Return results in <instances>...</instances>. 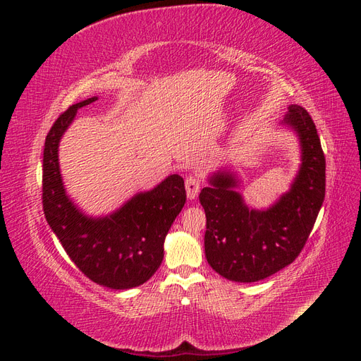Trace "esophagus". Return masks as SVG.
Listing matches in <instances>:
<instances>
[{
    "label": "esophagus",
    "instance_id": "34e87169",
    "mask_svg": "<svg viewBox=\"0 0 361 361\" xmlns=\"http://www.w3.org/2000/svg\"><path fill=\"white\" fill-rule=\"evenodd\" d=\"M185 188H187L188 199L194 200L195 197H197V194L200 191V180H199V178L188 176L187 179H185Z\"/></svg>",
    "mask_w": 361,
    "mask_h": 361
}]
</instances>
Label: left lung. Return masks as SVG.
Listing matches in <instances>:
<instances>
[{"label": "left lung", "mask_w": 361, "mask_h": 361, "mask_svg": "<svg viewBox=\"0 0 361 361\" xmlns=\"http://www.w3.org/2000/svg\"><path fill=\"white\" fill-rule=\"evenodd\" d=\"M283 125L297 133L301 166L290 190L265 211L248 207L232 171L220 170L199 199L206 214L207 264L227 280H264L298 257L325 197V157L310 114L290 105Z\"/></svg>", "instance_id": "1"}]
</instances>
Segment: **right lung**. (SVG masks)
<instances>
[{
	"mask_svg": "<svg viewBox=\"0 0 361 361\" xmlns=\"http://www.w3.org/2000/svg\"><path fill=\"white\" fill-rule=\"evenodd\" d=\"M89 97L69 106L52 125L43 149L42 203L52 232L85 277L111 289L143 285L159 268L164 239L187 200L183 179L170 174L154 190L138 192L106 216H87L64 190L59 145L80 108Z\"/></svg>",
	"mask_w": 361,
	"mask_h": 361,
	"instance_id": "obj_1",
	"label": "right lung"
}]
</instances>
